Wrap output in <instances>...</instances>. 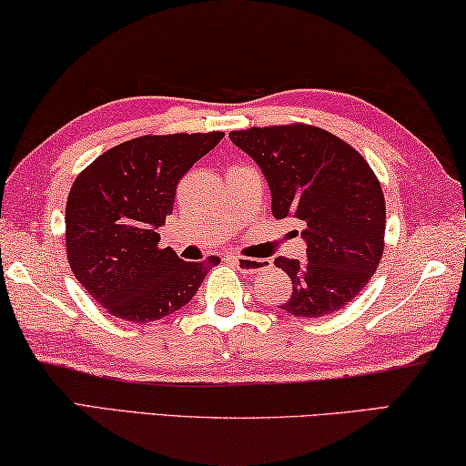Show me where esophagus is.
I'll list each match as a JSON object with an SVG mask.
<instances>
[{
  "label": "esophagus",
  "mask_w": 466,
  "mask_h": 466,
  "mask_svg": "<svg viewBox=\"0 0 466 466\" xmlns=\"http://www.w3.org/2000/svg\"><path fill=\"white\" fill-rule=\"evenodd\" d=\"M236 268L242 271H261L268 268V259H248V257H232Z\"/></svg>",
  "instance_id": "obj_1"
}]
</instances>
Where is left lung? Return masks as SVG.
<instances>
[{"label": "left lung", "mask_w": 466, "mask_h": 466, "mask_svg": "<svg viewBox=\"0 0 466 466\" xmlns=\"http://www.w3.org/2000/svg\"><path fill=\"white\" fill-rule=\"evenodd\" d=\"M230 140L261 167L276 219L307 228V259L278 257L292 282L282 311L297 317L336 313L378 269L386 232V198L363 155L309 124L232 130Z\"/></svg>", "instance_id": "obj_1"}]
</instances>
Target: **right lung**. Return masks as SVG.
<instances>
[{"label": "right lung", "mask_w": 466, "mask_h": 466, "mask_svg": "<svg viewBox=\"0 0 466 466\" xmlns=\"http://www.w3.org/2000/svg\"><path fill=\"white\" fill-rule=\"evenodd\" d=\"M224 132L147 135L101 153L66 203V255L74 276L109 315L147 323L195 297L218 257L182 261L159 247L176 187Z\"/></svg>", "instance_id": "add662e5"}]
</instances>
